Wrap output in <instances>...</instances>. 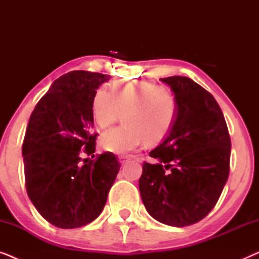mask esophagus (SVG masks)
<instances>
[{
    "label": "esophagus",
    "mask_w": 259,
    "mask_h": 259,
    "mask_svg": "<svg viewBox=\"0 0 259 259\" xmlns=\"http://www.w3.org/2000/svg\"><path fill=\"white\" fill-rule=\"evenodd\" d=\"M128 160H130V157H127V155H121V157H119V161L121 165L126 164Z\"/></svg>",
    "instance_id": "obj_1"
}]
</instances>
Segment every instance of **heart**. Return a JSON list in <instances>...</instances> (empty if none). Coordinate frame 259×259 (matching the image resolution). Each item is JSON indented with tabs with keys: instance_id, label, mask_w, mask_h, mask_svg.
<instances>
[{
	"instance_id": "b5f03b06",
	"label": "heart",
	"mask_w": 259,
	"mask_h": 259,
	"mask_svg": "<svg viewBox=\"0 0 259 259\" xmlns=\"http://www.w3.org/2000/svg\"><path fill=\"white\" fill-rule=\"evenodd\" d=\"M126 111L125 126L102 136L101 145L106 151L126 154L138 150L146 138L150 141L162 139L175 123L178 102L153 81L119 80L113 84V92L106 87L95 92L92 113L100 128H107Z\"/></svg>"
}]
</instances>
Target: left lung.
Here are the masks:
<instances>
[{
    "label": "left lung",
    "instance_id": "left-lung-1",
    "mask_svg": "<svg viewBox=\"0 0 259 259\" xmlns=\"http://www.w3.org/2000/svg\"><path fill=\"white\" fill-rule=\"evenodd\" d=\"M178 102L175 123L145 161L139 190L148 213L169 226L192 225L206 217L230 172L231 140L215 99L186 76L160 79Z\"/></svg>",
    "mask_w": 259,
    "mask_h": 259
}]
</instances>
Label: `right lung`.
Masks as SVG:
<instances>
[{
  "label": "right lung",
  "instance_id": "add662e5",
  "mask_svg": "<svg viewBox=\"0 0 259 259\" xmlns=\"http://www.w3.org/2000/svg\"><path fill=\"white\" fill-rule=\"evenodd\" d=\"M109 77L86 70L60 76L28 122L22 145L27 193L56 228H81L99 217L120 169L111 152L82 159L95 152L92 102Z\"/></svg>",
  "mask_w": 259,
  "mask_h": 259
}]
</instances>
